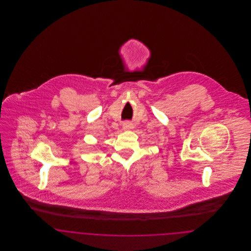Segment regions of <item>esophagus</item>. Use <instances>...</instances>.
Returning <instances> with one entry per match:
<instances>
[{
    "instance_id": "34e87169",
    "label": "esophagus",
    "mask_w": 251,
    "mask_h": 251,
    "mask_svg": "<svg viewBox=\"0 0 251 251\" xmlns=\"http://www.w3.org/2000/svg\"><path fill=\"white\" fill-rule=\"evenodd\" d=\"M122 126H123V129H124V130H130V129H131V128L133 127V126H132V123L130 122V121H128V120L124 121L123 124H122Z\"/></svg>"
}]
</instances>
